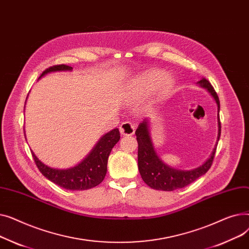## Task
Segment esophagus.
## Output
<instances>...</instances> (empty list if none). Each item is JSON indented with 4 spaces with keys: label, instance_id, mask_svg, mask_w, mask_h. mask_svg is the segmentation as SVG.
I'll list each match as a JSON object with an SVG mask.
<instances>
[{
    "label": "esophagus",
    "instance_id": "obj_1",
    "mask_svg": "<svg viewBox=\"0 0 249 249\" xmlns=\"http://www.w3.org/2000/svg\"><path fill=\"white\" fill-rule=\"evenodd\" d=\"M120 133L122 135H125V136H129V135H133L134 134V131H135V126L130 123L128 121L126 122H123L121 125H120Z\"/></svg>",
    "mask_w": 249,
    "mask_h": 249
}]
</instances>
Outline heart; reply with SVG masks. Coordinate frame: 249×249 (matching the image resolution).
Instances as JSON below:
<instances>
[{
	"label": "heart",
	"instance_id": "1",
	"mask_svg": "<svg viewBox=\"0 0 249 249\" xmlns=\"http://www.w3.org/2000/svg\"><path fill=\"white\" fill-rule=\"evenodd\" d=\"M160 70H150L141 74L135 81L132 89V98L139 100L143 95L153 89L156 87L159 97H164L169 93L175 85V80L172 75L165 74ZM163 78L161 79V77ZM161 81H160L159 80Z\"/></svg>",
	"mask_w": 249,
	"mask_h": 249
}]
</instances>
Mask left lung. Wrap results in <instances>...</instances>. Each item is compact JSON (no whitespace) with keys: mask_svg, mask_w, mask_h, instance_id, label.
I'll return each mask as SVG.
<instances>
[{"mask_svg":"<svg viewBox=\"0 0 249 249\" xmlns=\"http://www.w3.org/2000/svg\"><path fill=\"white\" fill-rule=\"evenodd\" d=\"M201 88L206 89L209 94L215 100L218 108L217 120H218V136L216 145L209 158L202 165L193 169H178L164 163L156 153L152 139L149 132V120L144 119L136 129L135 134L138 142V169L140 176L147 186L159 191H175L178 189L185 188L192 184L203 175H205L209 168L211 167L214 155L217 147V143L221 134V123L219 118L220 102L219 98L212 85L205 77L197 83Z\"/></svg>","mask_w":249,"mask_h":249,"instance_id":"1","label":"left lung"}]
</instances>
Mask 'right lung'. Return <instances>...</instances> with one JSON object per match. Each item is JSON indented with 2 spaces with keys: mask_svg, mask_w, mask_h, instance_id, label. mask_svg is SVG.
<instances>
[{
  "mask_svg": "<svg viewBox=\"0 0 249 249\" xmlns=\"http://www.w3.org/2000/svg\"><path fill=\"white\" fill-rule=\"evenodd\" d=\"M69 65H55L47 69L39 76L57 71H71ZM27 100V99H26ZM120 140L119 129L115 128L104 134L86 158L74 166L69 168H53L46 165L32 151V156L40 173L55 185L70 191H85L100 185L107 174V163L112 148Z\"/></svg>",
  "mask_w": 249,
  "mask_h": 249,
  "instance_id": "add662e5",
  "label": "right lung"
}]
</instances>
